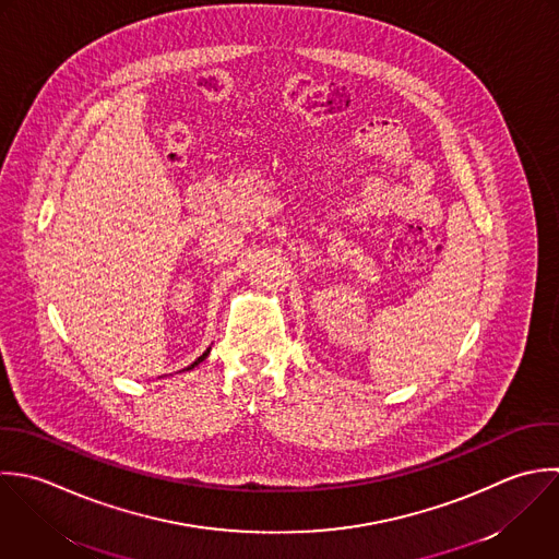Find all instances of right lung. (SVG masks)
Returning <instances> with one entry per match:
<instances>
[{"label":"right lung","mask_w":559,"mask_h":559,"mask_svg":"<svg viewBox=\"0 0 559 559\" xmlns=\"http://www.w3.org/2000/svg\"><path fill=\"white\" fill-rule=\"evenodd\" d=\"M209 350H211V348H209ZM209 350H206V353H202V355H200V357H198V359H195V361H193V364H191V366H189V368H187V370H191V368H193V366H198V364H200V361H204V359H206V355H209Z\"/></svg>","instance_id":"add662e5"}]
</instances>
